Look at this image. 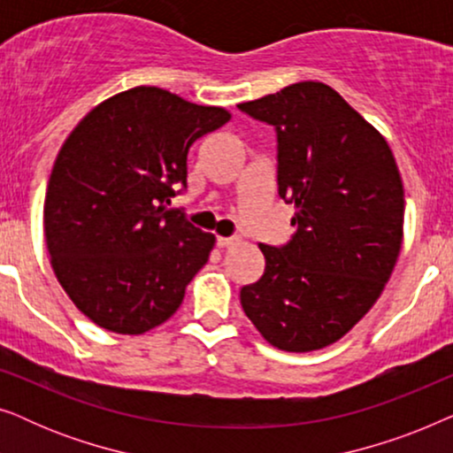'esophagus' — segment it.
<instances>
[{
    "label": "esophagus",
    "mask_w": 453,
    "mask_h": 453,
    "mask_svg": "<svg viewBox=\"0 0 453 453\" xmlns=\"http://www.w3.org/2000/svg\"><path fill=\"white\" fill-rule=\"evenodd\" d=\"M234 243H237V239H234V237H219V239H216V245H219L220 250H226V247H231Z\"/></svg>",
    "instance_id": "esophagus-1"
}]
</instances>
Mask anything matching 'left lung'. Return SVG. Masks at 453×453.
Listing matches in <instances>:
<instances>
[{
	"label": "left lung",
	"mask_w": 453,
	"mask_h": 453,
	"mask_svg": "<svg viewBox=\"0 0 453 453\" xmlns=\"http://www.w3.org/2000/svg\"><path fill=\"white\" fill-rule=\"evenodd\" d=\"M276 127L278 196L295 203L284 247L259 243L257 282L241 305L287 352L326 349L380 299L404 237V185L388 140L324 82H296L241 103Z\"/></svg>",
	"instance_id": "1"
}]
</instances>
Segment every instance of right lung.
<instances>
[{
  "label": "right lung",
  "mask_w": 453,
  "mask_h": 453,
  "mask_svg": "<svg viewBox=\"0 0 453 453\" xmlns=\"http://www.w3.org/2000/svg\"><path fill=\"white\" fill-rule=\"evenodd\" d=\"M231 113L135 86L72 129L49 177L42 226L51 268L90 321L138 336L165 324L206 265L212 233L169 210L196 140Z\"/></svg>",
  "instance_id": "obj_1"
}]
</instances>
